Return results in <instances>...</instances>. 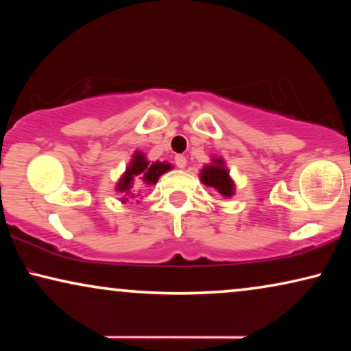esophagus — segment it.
<instances>
[{"label": "esophagus", "instance_id": "esophagus-1", "mask_svg": "<svg viewBox=\"0 0 351 351\" xmlns=\"http://www.w3.org/2000/svg\"><path fill=\"white\" fill-rule=\"evenodd\" d=\"M174 161H176V166L180 167V169H184V167L186 166V158L184 155H176Z\"/></svg>", "mask_w": 351, "mask_h": 351}]
</instances>
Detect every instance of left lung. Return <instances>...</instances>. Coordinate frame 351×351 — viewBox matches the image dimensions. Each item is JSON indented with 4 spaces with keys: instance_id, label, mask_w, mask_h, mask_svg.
I'll use <instances>...</instances> for the list:
<instances>
[{
    "instance_id": "1",
    "label": "left lung",
    "mask_w": 351,
    "mask_h": 351,
    "mask_svg": "<svg viewBox=\"0 0 351 351\" xmlns=\"http://www.w3.org/2000/svg\"><path fill=\"white\" fill-rule=\"evenodd\" d=\"M201 182L204 185L213 186L223 196L233 195V182L228 177V171L223 167V161L220 158H215L214 165L206 166L201 171Z\"/></svg>"
}]
</instances>
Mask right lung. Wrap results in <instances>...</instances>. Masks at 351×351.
Returning <instances> with one entry per match:
<instances>
[{
  "instance_id": "1",
  "label": "right lung",
  "mask_w": 351,
  "mask_h": 351,
  "mask_svg": "<svg viewBox=\"0 0 351 351\" xmlns=\"http://www.w3.org/2000/svg\"><path fill=\"white\" fill-rule=\"evenodd\" d=\"M169 169H171V165H166V162L156 161V162H153V165H150V162L145 160V156H143L142 153L137 152L136 155H134L131 166L128 167L126 174L123 176L121 180H119L118 190L128 191L129 189H131L134 177H138V179L147 182L148 185L156 184L158 179H160V176L165 174V172Z\"/></svg>"
}]
</instances>
